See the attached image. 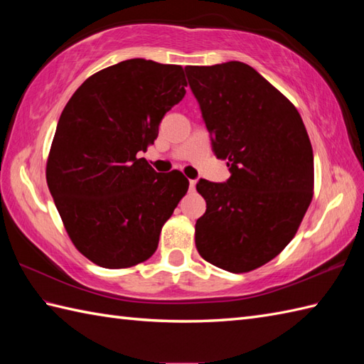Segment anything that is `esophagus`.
<instances>
[{
  "instance_id": "1",
  "label": "esophagus",
  "mask_w": 364,
  "mask_h": 364,
  "mask_svg": "<svg viewBox=\"0 0 364 364\" xmlns=\"http://www.w3.org/2000/svg\"><path fill=\"white\" fill-rule=\"evenodd\" d=\"M196 184H197V180H189V189L194 191L196 189Z\"/></svg>"
}]
</instances>
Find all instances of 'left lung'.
Segmentation results:
<instances>
[{"instance_id":"8db88e82","label":"left lung","mask_w":364,"mask_h":364,"mask_svg":"<svg viewBox=\"0 0 364 364\" xmlns=\"http://www.w3.org/2000/svg\"><path fill=\"white\" fill-rule=\"evenodd\" d=\"M184 70L214 154L231 172L227 183H197L206 213L196 223V247L215 267L250 272L291 242L311 203L310 137L296 106L250 65Z\"/></svg>"}]
</instances>
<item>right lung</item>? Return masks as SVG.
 <instances>
[{
    "mask_svg": "<svg viewBox=\"0 0 364 364\" xmlns=\"http://www.w3.org/2000/svg\"><path fill=\"white\" fill-rule=\"evenodd\" d=\"M186 86L181 65L128 59L89 76L60 114L46 183L70 241L100 267L149 259L186 196L180 170L158 173L137 158Z\"/></svg>",
    "mask_w": 364,
    "mask_h": 364,
    "instance_id": "add662e5",
    "label": "right lung"
}]
</instances>
